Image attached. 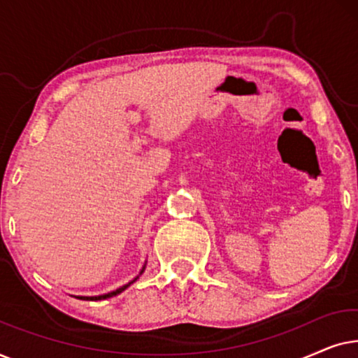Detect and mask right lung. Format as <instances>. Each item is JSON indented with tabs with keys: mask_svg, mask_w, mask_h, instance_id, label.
Returning <instances> with one entry per match:
<instances>
[{
	"mask_svg": "<svg viewBox=\"0 0 358 358\" xmlns=\"http://www.w3.org/2000/svg\"><path fill=\"white\" fill-rule=\"evenodd\" d=\"M145 267H146V264L143 266V268H141L140 271V273L138 275H136L134 280L131 282H129V283H125V285H122L120 288H117V290H114V292H109V293H104V295H97V296H76V298H80V300H87V301H99V300H106V298H110V296H115V295H119V293H122L124 290H127V288H129L131 283L134 282H136V278H138L141 273L145 272Z\"/></svg>",
	"mask_w": 358,
	"mask_h": 358,
	"instance_id": "right-lung-1",
	"label": "right lung"
}]
</instances>
